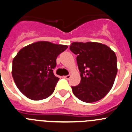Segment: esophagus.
Here are the masks:
<instances>
[{
	"label": "esophagus",
	"mask_w": 132,
	"mask_h": 132,
	"mask_svg": "<svg viewBox=\"0 0 132 132\" xmlns=\"http://www.w3.org/2000/svg\"><path fill=\"white\" fill-rule=\"evenodd\" d=\"M64 77L65 79H70V77H71V76H70V75H68V76H64Z\"/></svg>",
	"instance_id": "1"
}]
</instances>
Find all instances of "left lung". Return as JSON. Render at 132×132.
Instances as JSON below:
<instances>
[{
	"mask_svg": "<svg viewBox=\"0 0 132 132\" xmlns=\"http://www.w3.org/2000/svg\"><path fill=\"white\" fill-rule=\"evenodd\" d=\"M70 51L77 55L81 82L72 87L78 99L92 103L102 99L111 89L117 73L115 53L107 45L96 42H73Z\"/></svg>",
	"mask_w": 132,
	"mask_h": 132,
	"instance_id": "1",
	"label": "left lung"
}]
</instances>
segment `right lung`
Returning a JSON list of instances; mask_svg holds the SVG:
<instances>
[{
	"instance_id": "1",
	"label": "right lung",
	"mask_w": 132,
	"mask_h": 132,
	"mask_svg": "<svg viewBox=\"0 0 132 132\" xmlns=\"http://www.w3.org/2000/svg\"><path fill=\"white\" fill-rule=\"evenodd\" d=\"M67 45L38 42L22 48L12 62V77L29 99L40 100L52 94L59 78L53 73L56 59Z\"/></svg>"
}]
</instances>
